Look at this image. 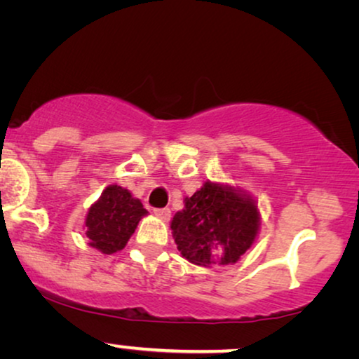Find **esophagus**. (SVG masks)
<instances>
[{"instance_id": "34e87169", "label": "esophagus", "mask_w": 359, "mask_h": 359, "mask_svg": "<svg viewBox=\"0 0 359 359\" xmlns=\"http://www.w3.org/2000/svg\"><path fill=\"white\" fill-rule=\"evenodd\" d=\"M154 214L156 215V217L158 219H161V220H170V217H171V210L168 209V208H163V209H155L154 210Z\"/></svg>"}]
</instances>
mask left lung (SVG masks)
<instances>
[{
    "label": "left lung",
    "mask_w": 359,
    "mask_h": 359,
    "mask_svg": "<svg viewBox=\"0 0 359 359\" xmlns=\"http://www.w3.org/2000/svg\"><path fill=\"white\" fill-rule=\"evenodd\" d=\"M171 230L181 257L198 266L232 264L252 247L259 230L255 201L229 184L205 181L184 198V209L175 214Z\"/></svg>",
    "instance_id": "left-lung-1"
}]
</instances>
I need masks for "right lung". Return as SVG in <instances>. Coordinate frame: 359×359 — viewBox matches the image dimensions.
<instances>
[{
  "label": "right lung",
  "instance_id": "right-lung-1",
  "mask_svg": "<svg viewBox=\"0 0 359 359\" xmlns=\"http://www.w3.org/2000/svg\"><path fill=\"white\" fill-rule=\"evenodd\" d=\"M147 214V209L130 191L117 184L107 186L86 214L85 227L90 247L104 255L121 252Z\"/></svg>",
  "mask_w": 359,
  "mask_h": 359
}]
</instances>
